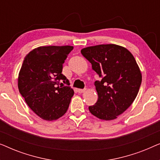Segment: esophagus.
<instances>
[{
    "label": "esophagus",
    "instance_id": "34e87169",
    "mask_svg": "<svg viewBox=\"0 0 160 160\" xmlns=\"http://www.w3.org/2000/svg\"><path fill=\"white\" fill-rule=\"evenodd\" d=\"M86 91V89H78V93H83V92H84Z\"/></svg>",
    "mask_w": 160,
    "mask_h": 160
}]
</instances>
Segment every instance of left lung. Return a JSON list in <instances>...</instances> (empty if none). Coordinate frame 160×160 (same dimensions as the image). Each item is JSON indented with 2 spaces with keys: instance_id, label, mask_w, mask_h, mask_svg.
I'll return each instance as SVG.
<instances>
[{
  "instance_id": "1",
  "label": "left lung",
  "mask_w": 160,
  "mask_h": 160,
  "mask_svg": "<svg viewBox=\"0 0 160 160\" xmlns=\"http://www.w3.org/2000/svg\"><path fill=\"white\" fill-rule=\"evenodd\" d=\"M81 52L92 64L101 81L95 83L98 99L89 106L92 114L111 121L124 113L138 93L142 74L132 53L117 44H100L84 48Z\"/></svg>"
}]
</instances>
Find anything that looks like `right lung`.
Instances as JSON below:
<instances>
[{
  "mask_svg": "<svg viewBox=\"0 0 160 160\" xmlns=\"http://www.w3.org/2000/svg\"><path fill=\"white\" fill-rule=\"evenodd\" d=\"M72 46L39 47L25 56L18 76V89L28 106L39 117L53 121L66 113L74 91L59 87L69 84L62 74V64ZM62 84V83H61Z\"/></svg>",
  "mask_w": 160,
  "mask_h": 160,
  "instance_id": "right-lung-1",
  "label": "right lung"
}]
</instances>
